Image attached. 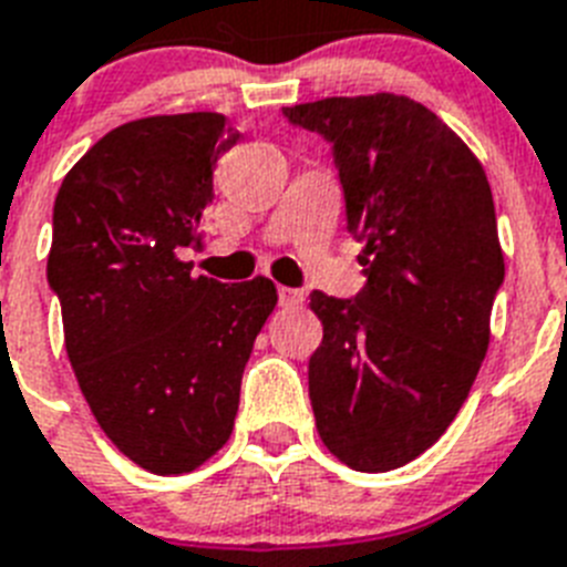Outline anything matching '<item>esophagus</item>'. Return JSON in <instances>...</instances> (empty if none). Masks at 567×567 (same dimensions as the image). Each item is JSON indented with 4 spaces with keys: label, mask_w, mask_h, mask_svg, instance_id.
<instances>
[{
    "label": "esophagus",
    "mask_w": 567,
    "mask_h": 567,
    "mask_svg": "<svg viewBox=\"0 0 567 567\" xmlns=\"http://www.w3.org/2000/svg\"><path fill=\"white\" fill-rule=\"evenodd\" d=\"M278 301L280 307H298L303 301V292L292 287H278Z\"/></svg>",
    "instance_id": "obj_1"
}]
</instances>
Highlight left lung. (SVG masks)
<instances>
[{"label": "left lung", "mask_w": 567, "mask_h": 567, "mask_svg": "<svg viewBox=\"0 0 567 567\" xmlns=\"http://www.w3.org/2000/svg\"><path fill=\"white\" fill-rule=\"evenodd\" d=\"M284 115L333 144L368 278L357 298L310 295L324 327L310 357L316 429L350 470H396L441 441L489 348L504 284L493 190L475 153L405 95Z\"/></svg>", "instance_id": "8db88e82"}]
</instances>
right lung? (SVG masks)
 <instances>
[{
    "label": "right lung",
    "instance_id": "add662e5",
    "mask_svg": "<svg viewBox=\"0 0 567 567\" xmlns=\"http://www.w3.org/2000/svg\"><path fill=\"white\" fill-rule=\"evenodd\" d=\"M240 142L219 112L130 121L65 173L49 287L97 425L142 470L182 475L231 437L243 368L278 303L269 278H194L214 165Z\"/></svg>",
    "mask_w": 567,
    "mask_h": 567
}]
</instances>
